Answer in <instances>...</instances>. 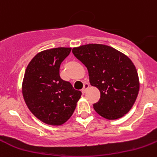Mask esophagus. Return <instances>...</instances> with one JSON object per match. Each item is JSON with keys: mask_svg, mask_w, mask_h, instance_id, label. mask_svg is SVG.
Returning <instances> with one entry per match:
<instances>
[{"mask_svg": "<svg viewBox=\"0 0 157 157\" xmlns=\"http://www.w3.org/2000/svg\"><path fill=\"white\" fill-rule=\"evenodd\" d=\"M89 86H90V85H89L88 83H84V84H83V89H82V93H83V94L85 93L86 90H87V89H88Z\"/></svg>", "mask_w": 157, "mask_h": 157, "instance_id": "obj_1", "label": "esophagus"}]
</instances>
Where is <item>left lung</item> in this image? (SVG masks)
<instances>
[{"mask_svg":"<svg viewBox=\"0 0 157 157\" xmlns=\"http://www.w3.org/2000/svg\"><path fill=\"white\" fill-rule=\"evenodd\" d=\"M72 52L87 68L90 85L100 90V99L94 104L97 113L109 120L128 113L140 90L137 70L131 59L101 44L81 45Z\"/></svg>","mask_w":157,"mask_h":157,"instance_id":"left-lung-1","label":"left lung"}]
</instances>
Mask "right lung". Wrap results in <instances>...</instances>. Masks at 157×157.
Segmentation results:
<instances>
[{
    "mask_svg": "<svg viewBox=\"0 0 157 157\" xmlns=\"http://www.w3.org/2000/svg\"><path fill=\"white\" fill-rule=\"evenodd\" d=\"M71 48H55L38 53L26 68L22 94L28 108L45 124L60 125L74 113L81 92L61 79L59 67Z\"/></svg>",
    "mask_w": 157,
    "mask_h": 157,
    "instance_id": "1",
    "label": "right lung"
}]
</instances>
